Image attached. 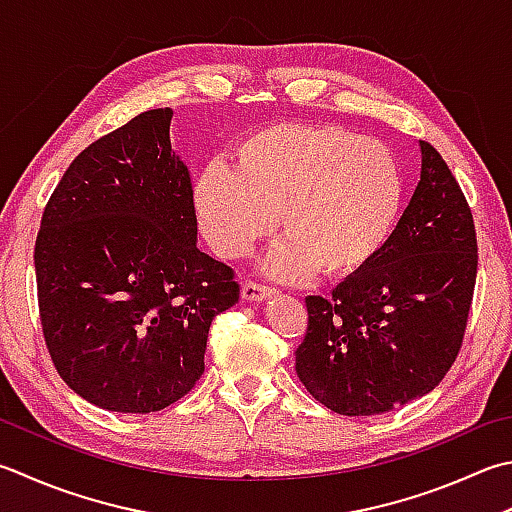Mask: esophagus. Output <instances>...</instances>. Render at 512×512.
Returning a JSON list of instances; mask_svg holds the SVG:
<instances>
[{
	"instance_id": "1",
	"label": "esophagus",
	"mask_w": 512,
	"mask_h": 512,
	"mask_svg": "<svg viewBox=\"0 0 512 512\" xmlns=\"http://www.w3.org/2000/svg\"><path fill=\"white\" fill-rule=\"evenodd\" d=\"M276 294L274 287L258 281H245L243 283V298L247 301H265V298H272Z\"/></svg>"
}]
</instances>
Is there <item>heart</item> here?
I'll list each match as a JSON object with an SVG mask.
<instances>
[{
	"mask_svg": "<svg viewBox=\"0 0 512 512\" xmlns=\"http://www.w3.org/2000/svg\"><path fill=\"white\" fill-rule=\"evenodd\" d=\"M403 185L383 142L332 124L283 122L234 149V171L211 165L194 187L202 236L218 256L245 258L276 231L289 238L272 272L298 278L318 267L359 274L397 225Z\"/></svg>",
	"mask_w": 512,
	"mask_h": 512,
	"instance_id": "obj_1",
	"label": "heart"
}]
</instances>
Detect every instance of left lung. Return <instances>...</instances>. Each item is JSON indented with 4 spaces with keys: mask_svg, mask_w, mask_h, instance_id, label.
<instances>
[{
    "mask_svg": "<svg viewBox=\"0 0 512 512\" xmlns=\"http://www.w3.org/2000/svg\"><path fill=\"white\" fill-rule=\"evenodd\" d=\"M477 231L446 160L421 140V180L372 263L307 296L296 374L345 417L390 412L435 390L464 343L477 281Z\"/></svg>",
    "mask_w": 512,
    "mask_h": 512,
    "instance_id": "1",
    "label": "left lung"
}]
</instances>
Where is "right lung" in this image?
<instances>
[{"mask_svg": "<svg viewBox=\"0 0 512 512\" xmlns=\"http://www.w3.org/2000/svg\"><path fill=\"white\" fill-rule=\"evenodd\" d=\"M151 109L77 156L35 240L46 350L73 392L158 412L205 372L211 321L238 301L234 269L196 247L194 189Z\"/></svg>", "mask_w": 512, "mask_h": 512, "instance_id": "1", "label": "right lung"}]
</instances>
